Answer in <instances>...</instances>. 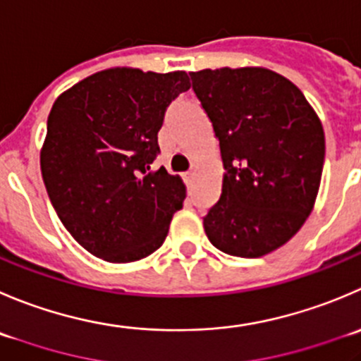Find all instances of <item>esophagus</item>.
<instances>
[{
  "label": "esophagus",
  "instance_id": "obj_1",
  "mask_svg": "<svg viewBox=\"0 0 361 361\" xmlns=\"http://www.w3.org/2000/svg\"><path fill=\"white\" fill-rule=\"evenodd\" d=\"M183 178H185V181H187L188 185L194 183V180H195V171H187V173L183 174Z\"/></svg>",
  "mask_w": 361,
  "mask_h": 361
}]
</instances>
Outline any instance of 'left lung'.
Here are the masks:
<instances>
[{
  "instance_id": "1",
  "label": "left lung",
  "mask_w": 361,
  "mask_h": 361,
  "mask_svg": "<svg viewBox=\"0 0 361 361\" xmlns=\"http://www.w3.org/2000/svg\"><path fill=\"white\" fill-rule=\"evenodd\" d=\"M224 162L222 194L204 216L213 247L261 257L288 243L316 202L324 132L298 87L261 66L190 72Z\"/></svg>"
}]
</instances>
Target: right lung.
<instances>
[{"instance_id": "1", "label": "right lung", "mask_w": 361, "mask_h": 361, "mask_svg": "<svg viewBox=\"0 0 361 361\" xmlns=\"http://www.w3.org/2000/svg\"><path fill=\"white\" fill-rule=\"evenodd\" d=\"M190 87L185 72L102 70L56 99L40 167L49 199L73 240L109 262L162 247L185 185L149 166L169 104Z\"/></svg>"}]
</instances>
